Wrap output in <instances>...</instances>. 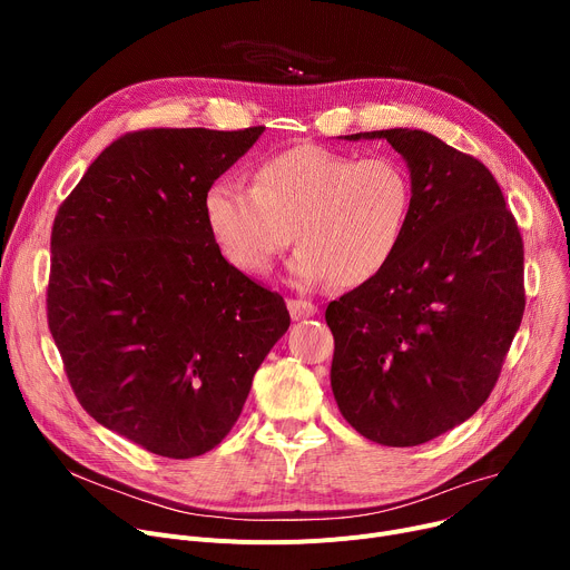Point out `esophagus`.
<instances>
[{
    "mask_svg": "<svg viewBox=\"0 0 570 570\" xmlns=\"http://www.w3.org/2000/svg\"><path fill=\"white\" fill-rule=\"evenodd\" d=\"M288 312H291L293 321H303V318L314 316L318 309H316V305H312L307 301H288Z\"/></svg>",
    "mask_w": 570,
    "mask_h": 570,
    "instance_id": "1",
    "label": "esophagus"
}]
</instances>
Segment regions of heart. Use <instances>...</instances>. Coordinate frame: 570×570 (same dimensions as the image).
<instances>
[{"instance_id":"b5f03b06","label":"heart","mask_w":570,"mask_h":570,"mask_svg":"<svg viewBox=\"0 0 570 570\" xmlns=\"http://www.w3.org/2000/svg\"><path fill=\"white\" fill-rule=\"evenodd\" d=\"M411 205V175L395 157L301 145L267 157L254 187L217 179L203 215L224 256L249 275L269 273L295 235L303 247L288 263L293 286H361L397 254Z\"/></svg>"}]
</instances>
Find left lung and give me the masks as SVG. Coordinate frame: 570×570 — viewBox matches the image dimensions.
<instances>
[{
    "label": "left lung",
    "instance_id": "left-lung-1",
    "mask_svg": "<svg viewBox=\"0 0 570 570\" xmlns=\"http://www.w3.org/2000/svg\"><path fill=\"white\" fill-rule=\"evenodd\" d=\"M387 140L413 187L393 261L325 309L331 385L346 423L383 445H417L485 404L524 312V249L492 173L421 129Z\"/></svg>",
    "mask_w": 570,
    "mask_h": 570
}]
</instances>
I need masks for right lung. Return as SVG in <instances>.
<instances>
[{
    "instance_id": "add662e5",
    "label": "right lung",
    "mask_w": 570,
    "mask_h": 570,
    "mask_svg": "<svg viewBox=\"0 0 570 570\" xmlns=\"http://www.w3.org/2000/svg\"><path fill=\"white\" fill-rule=\"evenodd\" d=\"M263 131L127 134L52 224L48 325L73 393L161 458L222 443L291 325L284 297L222 256L203 215L205 191Z\"/></svg>"
}]
</instances>
